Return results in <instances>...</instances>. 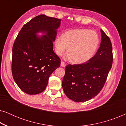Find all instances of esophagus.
I'll list each match as a JSON object with an SVG mask.
<instances>
[{
  "instance_id": "1",
  "label": "esophagus",
  "mask_w": 126,
  "mask_h": 126,
  "mask_svg": "<svg viewBox=\"0 0 126 126\" xmlns=\"http://www.w3.org/2000/svg\"><path fill=\"white\" fill-rule=\"evenodd\" d=\"M61 66L63 68V67H65V66H66V64H65V63H64V62L62 61L61 63Z\"/></svg>"
}]
</instances>
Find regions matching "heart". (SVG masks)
Returning <instances> with one entry per match:
<instances>
[{
	"label": "heart",
	"instance_id": "heart-1",
	"mask_svg": "<svg viewBox=\"0 0 126 126\" xmlns=\"http://www.w3.org/2000/svg\"><path fill=\"white\" fill-rule=\"evenodd\" d=\"M99 37L97 32L87 29L68 30L55 40V49L58 56L68 51L65 58L73 60L75 63H82L90 60L97 50Z\"/></svg>",
	"mask_w": 126,
	"mask_h": 126
}]
</instances>
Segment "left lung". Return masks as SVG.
<instances>
[{"label": "left lung", "mask_w": 126, "mask_h": 126, "mask_svg": "<svg viewBox=\"0 0 126 126\" xmlns=\"http://www.w3.org/2000/svg\"><path fill=\"white\" fill-rule=\"evenodd\" d=\"M101 41L96 54L87 63L65 67L63 83L67 97L75 102H84L100 92L106 81L113 61L110 38L100 30Z\"/></svg>", "instance_id": "obj_1"}]
</instances>
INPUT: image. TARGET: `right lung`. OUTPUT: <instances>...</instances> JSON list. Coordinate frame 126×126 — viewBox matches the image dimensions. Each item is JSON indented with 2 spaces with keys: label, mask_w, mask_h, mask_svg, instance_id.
Here are the masks:
<instances>
[{
  "label": "right lung",
  "mask_w": 126,
  "mask_h": 126,
  "mask_svg": "<svg viewBox=\"0 0 126 126\" xmlns=\"http://www.w3.org/2000/svg\"><path fill=\"white\" fill-rule=\"evenodd\" d=\"M61 19L45 15L34 17L23 26L13 47L12 74L19 88L36 94L45 89L50 76L59 68L61 60L53 44ZM45 34L38 36L36 34Z\"/></svg>",
  "instance_id": "add662e5"
}]
</instances>
